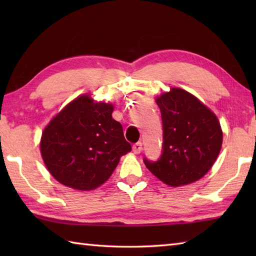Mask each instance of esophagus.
Returning <instances> with one entry per match:
<instances>
[{
    "mask_svg": "<svg viewBox=\"0 0 256 256\" xmlns=\"http://www.w3.org/2000/svg\"><path fill=\"white\" fill-rule=\"evenodd\" d=\"M142 148H143L142 142H138L133 145V152L135 154H140V152H142Z\"/></svg>",
    "mask_w": 256,
    "mask_h": 256,
    "instance_id": "34e87169",
    "label": "esophagus"
}]
</instances>
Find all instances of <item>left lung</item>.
<instances>
[{"label": "left lung", "instance_id": "1", "mask_svg": "<svg viewBox=\"0 0 256 256\" xmlns=\"http://www.w3.org/2000/svg\"><path fill=\"white\" fill-rule=\"evenodd\" d=\"M162 113V150L144 164L157 178L172 187L198 180L218 157L222 131L218 118L197 98L172 88L156 100Z\"/></svg>", "mask_w": 256, "mask_h": 256}]
</instances>
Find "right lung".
Listing matches in <instances>:
<instances>
[{"mask_svg": "<svg viewBox=\"0 0 256 256\" xmlns=\"http://www.w3.org/2000/svg\"><path fill=\"white\" fill-rule=\"evenodd\" d=\"M113 106L81 96L64 106L42 135L47 170L60 184L78 190L99 187L132 148L112 118Z\"/></svg>", "mask_w": 256, "mask_h": 256, "instance_id": "obj_1", "label": "right lung"}]
</instances>
